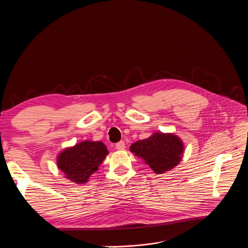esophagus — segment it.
<instances>
[{
	"label": "esophagus",
	"mask_w": 248,
	"mask_h": 248,
	"mask_svg": "<svg viewBox=\"0 0 248 248\" xmlns=\"http://www.w3.org/2000/svg\"><path fill=\"white\" fill-rule=\"evenodd\" d=\"M124 148H125V144L124 141H120V142H118L116 144V149H118V150H124Z\"/></svg>",
	"instance_id": "obj_1"
}]
</instances>
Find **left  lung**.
I'll list each match as a JSON object with an SVG mask.
<instances>
[{"instance_id": "obj_1", "label": "left lung", "mask_w": 248, "mask_h": 248, "mask_svg": "<svg viewBox=\"0 0 248 248\" xmlns=\"http://www.w3.org/2000/svg\"><path fill=\"white\" fill-rule=\"evenodd\" d=\"M130 151L143 159L156 173H163L181 162L184 144L178 136L171 133L156 132L131 144Z\"/></svg>"}]
</instances>
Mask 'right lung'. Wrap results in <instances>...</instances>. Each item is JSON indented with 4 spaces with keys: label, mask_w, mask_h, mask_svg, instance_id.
<instances>
[{
    "label": "right lung",
    "mask_w": 248,
    "mask_h": 248,
    "mask_svg": "<svg viewBox=\"0 0 248 248\" xmlns=\"http://www.w3.org/2000/svg\"><path fill=\"white\" fill-rule=\"evenodd\" d=\"M108 153L107 147L100 141H83L63 150L58 157V167L67 180L85 184Z\"/></svg>",
    "instance_id": "add662e5"
}]
</instances>
